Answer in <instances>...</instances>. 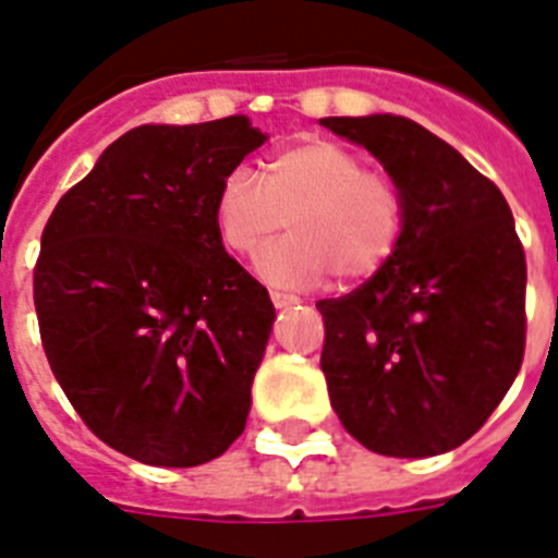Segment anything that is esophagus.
<instances>
[{"instance_id":"1","label":"esophagus","mask_w":558,"mask_h":558,"mask_svg":"<svg viewBox=\"0 0 558 558\" xmlns=\"http://www.w3.org/2000/svg\"><path fill=\"white\" fill-rule=\"evenodd\" d=\"M269 298H271V303H275V308H289V306H294V303H301V298H298V294L278 292V289H275Z\"/></svg>"}]
</instances>
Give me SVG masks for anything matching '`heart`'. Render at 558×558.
<instances>
[{"instance_id":"1","label":"heart","mask_w":558,"mask_h":558,"mask_svg":"<svg viewBox=\"0 0 558 558\" xmlns=\"http://www.w3.org/2000/svg\"><path fill=\"white\" fill-rule=\"evenodd\" d=\"M223 250L257 257V275L278 287H315L329 278L360 283L397 255L409 227V195L395 175L366 167L357 149L329 138H301L275 149L260 175L229 172L213 201Z\"/></svg>"}]
</instances>
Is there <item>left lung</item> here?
Segmentation results:
<instances>
[{"label": "left lung", "mask_w": 558, "mask_h": 558, "mask_svg": "<svg viewBox=\"0 0 558 558\" xmlns=\"http://www.w3.org/2000/svg\"><path fill=\"white\" fill-rule=\"evenodd\" d=\"M409 195L397 255L343 298L320 301V368L331 409L368 451L437 457L471 439L525 354V250L494 181L420 128L331 116Z\"/></svg>", "instance_id": "8db88e82"}]
</instances>
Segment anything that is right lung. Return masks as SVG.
<instances>
[{"mask_svg": "<svg viewBox=\"0 0 558 558\" xmlns=\"http://www.w3.org/2000/svg\"><path fill=\"white\" fill-rule=\"evenodd\" d=\"M264 142L246 116L142 124L41 232L33 303L50 368L84 425L144 465H204L250 416L275 306L218 241L213 201Z\"/></svg>", "mask_w": 558, "mask_h": 558, "instance_id": "1", "label": "right lung"}]
</instances>
